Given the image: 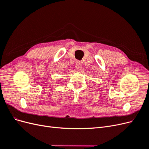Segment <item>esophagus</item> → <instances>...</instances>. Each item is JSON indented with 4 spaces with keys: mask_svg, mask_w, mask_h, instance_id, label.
Masks as SVG:
<instances>
[{
    "mask_svg": "<svg viewBox=\"0 0 149 149\" xmlns=\"http://www.w3.org/2000/svg\"><path fill=\"white\" fill-rule=\"evenodd\" d=\"M76 66V70H78V71L81 69V63H80V62L79 61H77L76 62V66Z\"/></svg>",
    "mask_w": 149,
    "mask_h": 149,
    "instance_id": "esophagus-1",
    "label": "esophagus"
}]
</instances>
